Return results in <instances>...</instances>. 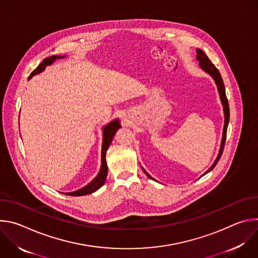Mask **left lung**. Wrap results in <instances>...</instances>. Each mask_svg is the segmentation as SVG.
Here are the masks:
<instances>
[{
    "mask_svg": "<svg viewBox=\"0 0 258 258\" xmlns=\"http://www.w3.org/2000/svg\"><path fill=\"white\" fill-rule=\"evenodd\" d=\"M196 53H197V56H196V60L199 62V67L204 71L206 72L207 75H209L216 87H217V92H218V95H219V99H220V102H222V105L224 107V114H225V122H224V130H223V137H222V142H220V147H219V151H218V154L213 162V164L202 174H206L208 173L210 170H212L214 168V166L216 165V163L218 162L220 156H222L223 154V151H224V147H225V143H226V137H227V130H228V124H229V120H230V108H229V103H228V99H227V96H226V89H225V85H224V82H223V79H222V76H220L219 71L217 70V68L211 63V61L208 59V57L205 55V53L200 50V49H196ZM143 171L146 173V175L148 176L149 178L153 179L156 181V179H154L148 172H147L143 167H142ZM201 175V176H202Z\"/></svg>",
    "mask_w": 258,
    "mask_h": 258,
    "instance_id": "8db88e82",
    "label": "left lung"
}]
</instances>
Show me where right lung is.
<instances>
[{"label": "right lung", "mask_w": 258, "mask_h": 258, "mask_svg": "<svg viewBox=\"0 0 258 258\" xmlns=\"http://www.w3.org/2000/svg\"><path fill=\"white\" fill-rule=\"evenodd\" d=\"M66 56H57V55H54V56H51V57H48L46 58L45 60H43V62L36 67L32 72L31 75L29 76L28 80H30L32 77L36 76V75H40L41 72H43L47 66L49 65H52L57 59H62V58H65ZM121 127V124H120V121L118 118L116 119H113L112 121H110L108 124L104 125L103 126V143H102V151H101V167H100V170L97 174V176L92 180L90 181L87 186L77 190V191H73V192H69V193H62L64 195H67V196H85V195H89V194H92L94 192H96L97 190H99L104 183H105V180L107 178V172H108V166H107V163H106V152L109 148L110 144H111L112 140H113V137L115 136L116 132L118 131V128Z\"/></svg>", "instance_id": "right-lung-1"}]
</instances>
